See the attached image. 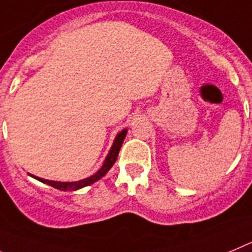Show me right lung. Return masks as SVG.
<instances>
[{
    "mask_svg": "<svg viewBox=\"0 0 252 252\" xmlns=\"http://www.w3.org/2000/svg\"><path fill=\"white\" fill-rule=\"evenodd\" d=\"M126 131H128V129H123V130H121L119 133H118L117 137L114 138V142H113L109 152H108V154H106L105 159H104L103 162V165H101L100 168L95 172L93 176L87 177V178H84V180L75 181V182H59V181L44 180V178H40V177H36L30 173H29V176H31L32 178H35V180L40 181V182L45 183V185H49L51 186V187L56 188V189H60V191H78V189H80V188H84V187H87V186L93 185V183H95L96 181L100 180V178H103V177L109 172V169L113 167V164H114L115 160H117L118 158V153H119V151H121L122 144H123L124 139H126Z\"/></svg>",
    "mask_w": 252,
    "mask_h": 252,
    "instance_id": "obj_1",
    "label": "right lung"
}]
</instances>
